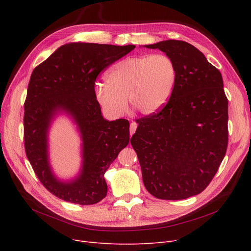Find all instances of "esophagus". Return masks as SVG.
Returning a JSON list of instances; mask_svg holds the SVG:
<instances>
[{
	"mask_svg": "<svg viewBox=\"0 0 251 251\" xmlns=\"http://www.w3.org/2000/svg\"><path fill=\"white\" fill-rule=\"evenodd\" d=\"M136 128H137V123L134 122V121L131 122V124H130V135H132L135 132Z\"/></svg>",
	"mask_w": 251,
	"mask_h": 251,
	"instance_id": "1",
	"label": "esophagus"
}]
</instances>
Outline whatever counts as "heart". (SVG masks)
Segmentation results:
<instances>
[{"instance_id": "1", "label": "heart", "mask_w": 251, "mask_h": 251, "mask_svg": "<svg viewBox=\"0 0 251 251\" xmlns=\"http://www.w3.org/2000/svg\"><path fill=\"white\" fill-rule=\"evenodd\" d=\"M177 80L175 62L166 54L142 55L116 63L104 75V84L96 87V99L113 118L131 107L143 115L159 112L172 97Z\"/></svg>"}]
</instances>
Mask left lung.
Listing matches in <instances>:
<instances>
[{
    "instance_id": "1",
    "label": "left lung",
    "mask_w": 251,
    "mask_h": 251,
    "mask_svg": "<svg viewBox=\"0 0 251 251\" xmlns=\"http://www.w3.org/2000/svg\"><path fill=\"white\" fill-rule=\"evenodd\" d=\"M144 47L173 59L177 80L165 107L137 120L131 144L148 191L159 200H185L207 187L226 154L228 100L222 74L186 42Z\"/></svg>"
}]
</instances>
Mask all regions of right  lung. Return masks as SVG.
Returning a JSON list of instances; mask_svg holds the SVG:
<instances>
[{
  "mask_svg": "<svg viewBox=\"0 0 251 251\" xmlns=\"http://www.w3.org/2000/svg\"><path fill=\"white\" fill-rule=\"evenodd\" d=\"M135 46L69 43L57 49L34 68L24 102V146L27 159L43 185L59 199L81 205L104 199V173L129 143L126 119H103L96 99L95 82L108 66ZM60 113L69 115L82 139V168L71 180L52 172L48 131Z\"/></svg>",
  "mask_w": 251,
  "mask_h": 251,
  "instance_id": "right-lung-1",
  "label": "right lung"
}]
</instances>
